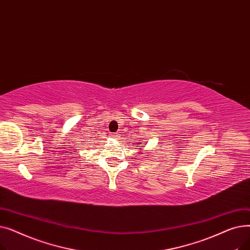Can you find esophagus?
<instances>
[{
    "mask_svg": "<svg viewBox=\"0 0 250 250\" xmlns=\"http://www.w3.org/2000/svg\"><path fill=\"white\" fill-rule=\"evenodd\" d=\"M111 137H112V138H114V139H115V138H116V137H117V136H116V135H111Z\"/></svg>",
    "mask_w": 250,
    "mask_h": 250,
    "instance_id": "1",
    "label": "esophagus"
}]
</instances>
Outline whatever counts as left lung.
<instances>
[{
    "label": "left lung",
    "mask_w": 250,
    "mask_h": 250,
    "mask_svg": "<svg viewBox=\"0 0 250 250\" xmlns=\"http://www.w3.org/2000/svg\"><path fill=\"white\" fill-rule=\"evenodd\" d=\"M141 145H145V143H142V144H141Z\"/></svg>",
    "instance_id": "obj_1"
}]
</instances>
